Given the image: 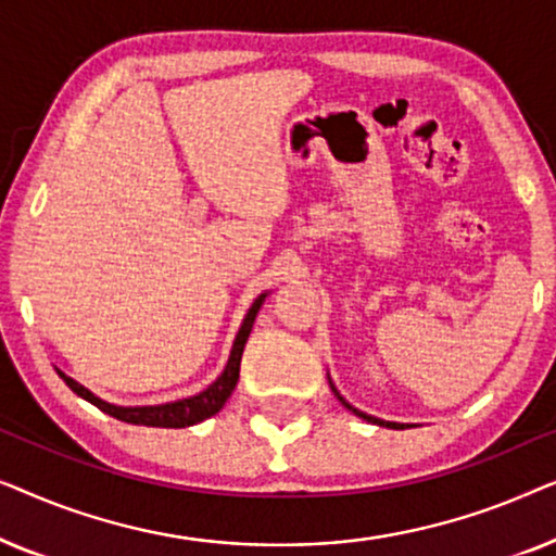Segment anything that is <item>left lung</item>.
Instances as JSON below:
<instances>
[{"mask_svg":"<svg viewBox=\"0 0 556 556\" xmlns=\"http://www.w3.org/2000/svg\"><path fill=\"white\" fill-rule=\"evenodd\" d=\"M333 392H337V390H333ZM339 400H341V397H339ZM341 402H344V400H341ZM344 405H346L349 409H354L352 405H349V402H344ZM354 413L359 415V417H364V420H369V422H377V425H382V428H394V430H397V428H405V425H397V422H384V420H379V417H369V415H364V413H359V409H354Z\"/></svg>","mask_w":556,"mask_h":556,"instance_id":"left-lung-1","label":"left lung"}]
</instances>
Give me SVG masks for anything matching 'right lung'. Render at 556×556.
Segmentation results:
<instances>
[{
    "label": "right lung",
    "instance_id": "obj_1",
    "mask_svg": "<svg viewBox=\"0 0 556 556\" xmlns=\"http://www.w3.org/2000/svg\"><path fill=\"white\" fill-rule=\"evenodd\" d=\"M263 301H265V293L257 295L253 306H250L245 321H242L240 331H238V339H235L230 362H227L223 375H219L215 384H210L207 390L197 394V397L169 402V405H156V407H118V405H109V402H103L101 397H96L93 392H88L86 387L78 384L75 379H71L67 375H63L60 369H58V375L63 377V382L71 387V390L78 394V397L88 400L90 405H96L98 409H103L105 415L116 417V420H121V422L147 425V428H189V425L202 422L215 413H219V409H223V405L227 402V397L232 394L235 384H238V377H240L242 349H245V341L250 337V331H253L255 316H257V311H261Z\"/></svg>",
    "mask_w": 556,
    "mask_h": 556
}]
</instances>
